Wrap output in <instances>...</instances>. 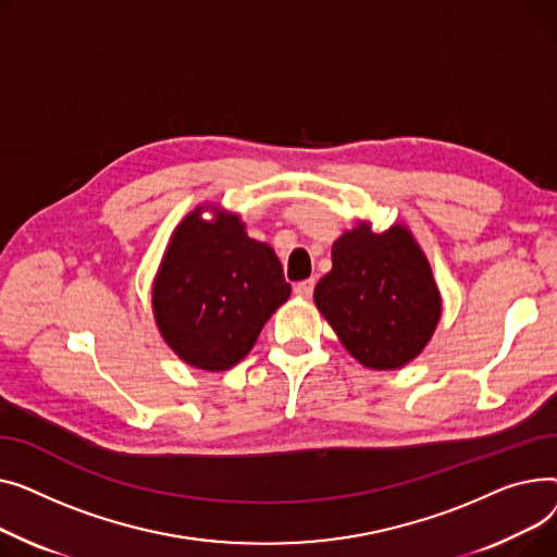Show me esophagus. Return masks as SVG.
<instances>
[{
	"label": "esophagus",
	"mask_w": 557,
	"mask_h": 557,
	"mask_svg": "<svg viewBox=\"0 0 557 557\" xmlns=\"http://www.w3.org/2000/svg\"><path fill=\"white\" fill-rule=\"evenodd\" d=\"M312 289H314V278L299 281L297 285H294V294H297V297H301V299H310Z\"/></svg>",
	"instance_id": "1"
}]
</instances>
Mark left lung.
Wrapping results in <instances>:
<instances>
[{
  "label": "left lung",
  "instance_id": "obj_1",
  "mask_svg": "<svg viewBox=\"0 0 557 557\" xmlns=\"http://www.w3.org/2000/svg\"><path fill=\"white\" fill-rule=\"evenodd\" d=\"M314 304L357 362L377 371L411 362L441 317L430 263L407 228L373 234L364 222L335 240Z\"/></svg>",
  "mask_w": 557,
  "mask_h": 557
}]
</instances>
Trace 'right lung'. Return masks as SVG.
Returning <instances> with one entry per match:
<instances>
[{"mask_svg":"<svg viewBox=\"0 0 557 557\" xmlns=\"http://www.w3.org/2000/svg\"><path fill=\"white\" fill-rule=\"evenodd\" d=\"M289 297L281 260L245 234L238 215L200 209L184 218L152 287V310L166 344L186 364L224 371L251 350L265 321Z\"/></svg>","mask_w":557,"mask_h":557,"instance_id":"add662e5","label":"right lung"}]
</instances>
